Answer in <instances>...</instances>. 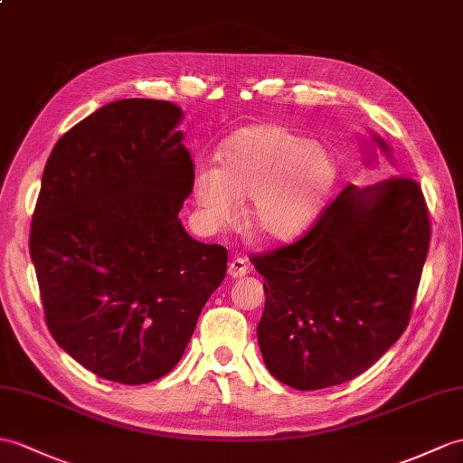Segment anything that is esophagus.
<instances>
[{"label":"esophagus","instance_id":"34e87169","mask_svg":"<svg viewBox=\"0 0 463 463\" xmlns=\"http://www.w3.org/2000/svg\"><path fill=\"white\" fill-rule=\"evenodd\" d=\"M246 272H249V264H246L244 258L234 256L229 262V276L231 278H242Z\"/></svg>","mask_w":463,"mask_h":463}]
</instances>
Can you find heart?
Here are the masks:
<instances>
[{
  "mask_svg": "<svg viewBox=\"0 0 463 463\" xmlns=\"http://www.w3.org/2000/svg\"><path fill=\"white\" fill-rule=\"evenodd\" d=\"M221 167L203 165L193 195L211 224L236 219V201H250L246 224L268 242H289L307 232L337 177L331 149L280 124H254L231 136Z\"/></svg>",
  "mask_w": 463,
  "mask_h": 463,
  "instance_id": "1",
  "label": "heart"
}]
</instances>
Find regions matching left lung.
I'll return each instance as SVG.
<instances>
[{"label": "left lung", "instance_id": "1", "mask_svg": "<svg viewBox=\"0 0 463 463\" xmlns=\"http://www.w3.org/2000/svg\"><path fill=\"white\" fill-rule=\"evenodd\" d=\"M364 165L392 149L369 132ZM430 246L422 191L408 177L349 185L302 241L252 256L264 276L256 327L266 369L298 391L347 383L394 345L411 309Z\"/></svg>", "mask_w": 463, "mask_h": 463}]
</instances>
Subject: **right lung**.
<instances>
[{
  "instance_id": "1",
  "label": "right lung",
  "mask_w": 463,
  "mask_h": 463,
  "mask_svg": "<svg viewBox=\"0 0 463 463\" xmlns=\"http://www.w3.org/2000/svg\"><path fill=\"white\" fill-rule=\"evenodd\" d=\"M167 100L102 106L64 134L43 171L31 222L51 335L106 381L146 384L179 363L227 249L179 219L193 161Z\"/></svg>"
}]
</instances>
